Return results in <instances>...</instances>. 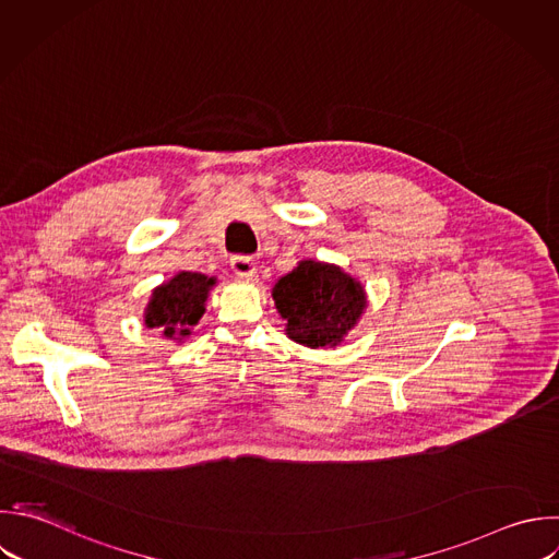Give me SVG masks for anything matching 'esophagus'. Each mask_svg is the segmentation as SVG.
I'll use <instances>...</instances> for the list:
<instances>
[{
  "mask_svg": "<svg viewBox=\"0 0 559 559\" xmlns=\"http://www.w3.org/2000/svg\"><path fill=\"white\" fill-rule=\"evenodd\" d=\"M231 271L238 277H251L255 273V262L249 255H234L231 258Z\"/></svg>",
  "mask_w": 559,
  "mask_h": 559,
  "instance_id": "34e87169",
  "label": "esophagus"
}]
</instances>
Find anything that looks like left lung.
<instances>
[{"label": "left lung", "instance_id": "obj_1", "mask_svg": "<svg viewBox=\"0 0 559 559\" xmlns=\"http://www.w3.org/2000/svg\"><path fill=\"white\" fill-rule=\"evenodd\" d=\"M280 314L288 321L286 334L308 347H328L343 341L365 308L362 286L338 266L299 262L273 288Z\"/></svg>", "mask_w": 559, "mask_h": 559}]
</instances>
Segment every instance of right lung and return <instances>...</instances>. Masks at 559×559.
Segmentation results:
<instances>
[{
    "mask_svg": "<svg viewBox=\"0 0 559 559\" xmlns=\"http://www.w3.org/2000/svg\"><path fill=\"white\" fill-rule=\"evenodd\" d=\"M216 284L214 277L183 271L168 284L153 293L146 308V325L159 328L164 336H188L190 328L199 323L205 312V299L210 288Z\"/></svg>",
    "mask_w": 559,
    "mask_h": 559,
    "instance_id": "add662e5",
    "label": "right lung"
}]
</instances>
